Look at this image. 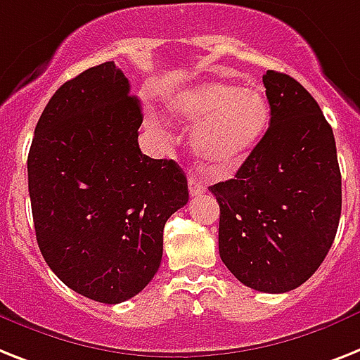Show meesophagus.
Wrapping results in <instances>:
<instances>
[{"mask_svg":"<svg viewBox=\"0 0 360 360\" xmlns=\"http://www.w3.org/2000/svg\"><path fill=\"white\" fill-rule=\"evenodd\" d=\"M188 190H190V195H192V198H198V195H201L203 192H205V185L201 183L198 175L190 174L188 175Z\"/></svg>","mask_w":360,"mask_h":360,"instance_id":"obj_1","label":"esophagus"}]
</instances>
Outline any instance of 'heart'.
Wrapping results in <instances>:
<instances>
[{
  "instance_id": "obj_1",
  "label": "heart",
  "mask_w": 360,
  "mask_h": 360,
  "mask_svg": "<svg viewBox=\"0 0 360 360\" xmlns=\"http://www.w3.org/2000/svg\"><path fill=\"white\" fill-rule=\"evenodd\" d=\"M166 114L195 125L190 146L207 172L229 175L261 142L270 122V105L257 86L236 89L226 81H203L175 92L166 101Z\"/></svg>"
}]
</instances>
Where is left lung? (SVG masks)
<instances>
[{
  "mask_svg": "<svg viewBox=\"0 0 360 360\" xmlns=\"http://www.w3.org/2000/svg\"><path fill=\"white\" fill-rule=\"evenodd\" d=\"M270 127L229 181L210 186L220 205L218 250L246 286L268 294L297 288L331 248L342 177L331 125L296 79L262 75Z\"/></svg>",
  "mask_w": 360,
  "mask_h": 360,
  "instance_id": "left-lung-1",
  "label": "left lung"
}]
</instances>
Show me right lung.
<instances>
[{"instance_id":"1","label":"right lung","mask_w":360,"mask_h":360,"mask_svg":"<svg viewBox=\"0 0 360 360\" xmlns=\"http://www.w3.org/2000/svg\"><path fill=\"white\" fill-rule=\"evenodd\" d=\"M114 63L60 86L38 120L27 157L38 248L66 286L122 303L153 279L162 231L186 205L185 172L139 148L140 101Z\"/></svg>"}]
</instances>
